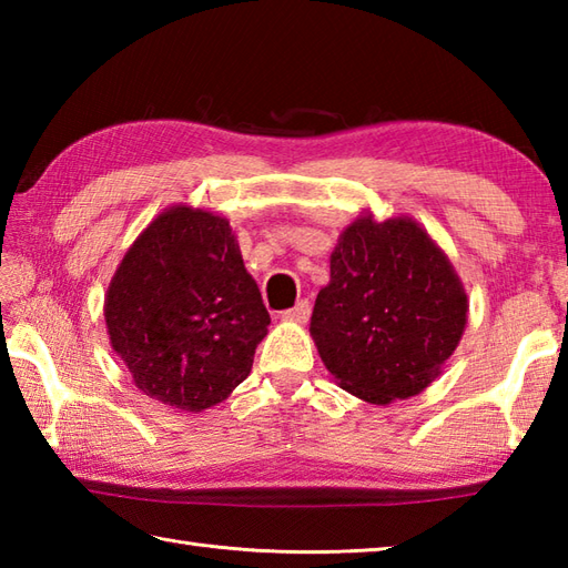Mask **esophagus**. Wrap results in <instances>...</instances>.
Segmentation results:
<instances>
[{
	"label": "esophagus",
	"mask_w": 568,
	"mask_h": 568,
	"mask_svg": "<svg viewBox=\"0 0 568 568\" xmlns=\"http://www.w3.org/2000/svg\"><path fill=\"white\" fill-rule=\"evenodd\" d=\"M310 310H312V307H310L307 300H300V303H297L295 307L281 312V317H283V320H291V322H305V320L310 317Z\"/></svg>",
	"instance_id": "34e87169"
}]
</instances>
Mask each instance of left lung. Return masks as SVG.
<instances>
[{
	"label": "left lung",
	"instance_id": "8db88e82",
	"mask_svg": "<svg viewBox=\"0 0 568 568\" xmlns=\"http://www.w3.org/2000/svg\"><path fill=\"white\" fill-rule=\"evenodd\" d=\"M310 334L344 390L373 405L422 393L466 327V293L449 258L407 216H361L336 244Z\"/></svg>",
	"mask_w": 568,
	"mask_h": 568
}]
</instances>
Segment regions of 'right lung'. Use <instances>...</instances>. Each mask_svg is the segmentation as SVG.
Segmentation results:
<instances>
[{
  "label": "right lung",
  "mask_w": 568,
  "mask_h": 568,
  "mask_svg": "<svg viewBox=\"0 0 568 568\" xmlns=\"http://www.w3.org/2000/svg\"><path fill=\"white\" fill-rule=\"evenodd\" d=\"M104 320L136 388L187 413L244 381L271 317L224 216H155L112 277Z\"/></svg>",
  "instance_id": "obj_1"
}]
</instances>
